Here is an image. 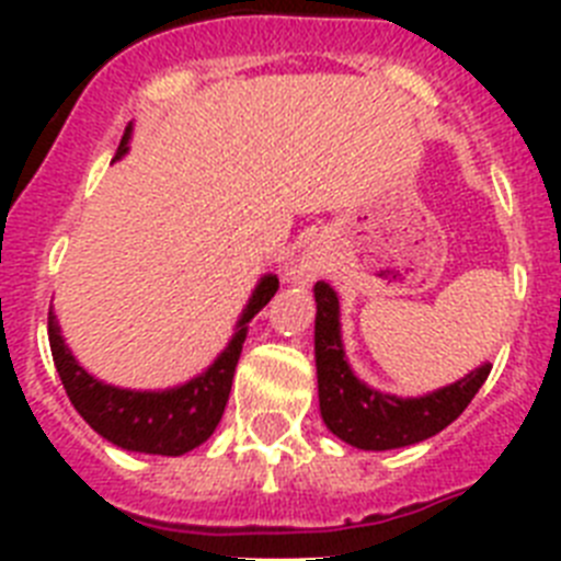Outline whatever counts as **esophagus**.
Wrapping results in <instances>:
<instances>
[{
	"mask_svg": "<svg viewBox=\"0 0 561 561\" xmlns=\"http://www.w3.org/2000/svg\"><path fill=\"white\" fill-rule=\"evenodd\" d=\"M311 272H314V266H311L309 257H295V261L286 266V275H289V280H295V284H304V280H309Z\"/></svg>",
	"mask_w": 561,
	"mask_h": 561,
	"instance_id": "34e87169",
	"label": "esophagus"
}]
</instances>
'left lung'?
<instances>
[{
    "label": "left lung",
    "mask_w": 561,
    "mask_h": 561,
    "mask_svg": "<svg viewBox=\"0 0 561 561\" xmlns=\"http://www.w3.org/2000/svg\"><path fill=\"white\" fill-rule=\"evenodd\" d=\"M314 362L317 396L325 427L340 440L368 453L413 447L449 427L483 388L492 370L489 362L469 370L463 379L424 396H396L370 388L351 368L342 345L340 297L325 280L314 284Z\"/></svg>",
    "instance_id": "1"
}]
</instances>
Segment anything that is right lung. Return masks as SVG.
<instances>
[{
  "mask_svg": "<svg viewBox=\"0 0 561 561\" xmlns=\"http://www.w3.org/2000/svg\"><path fill=\"white\" fill-rule=\"evenodd\" d=\"M128 140H131V126L123 134L121 148L112 162L126 157ZM275 291L277 275H261L250 300L238 314L236 329L221 354L202 374L165 390L117 388V385H108L95 374H89L64 340L56 309L49 306V351H53V362H56V370L72 408L98 435L126 453L171 455V458L191 453L219 427L221 413L230 399L238 356H241L247 331H250V320L270 304Z\"/></svg>",
  "mask_w": 561,
  "mask_h": 561,
  "instance_id": "right-lung-1",
  "label": "right lung"
}]
</instances>
